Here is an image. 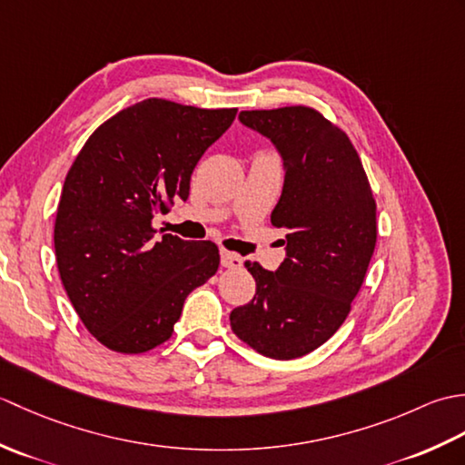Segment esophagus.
Returning <instances> with one entry per match:
<instances>
[{"label": "esophagus", "mask_w": 465, "mask_h": 465, "mask_svg": "<svg viewBox=\"0 0 465 465\" xmlns=\"http://www.w3.org/2000/svg\"><path fill=\"white\" fill-rule=\"evenodd\" d=\"M222 265L227 270H240L242 268V258L238 253L222 250Z\"/></svg>", "instance_id": "34e87169"}]
</instances>
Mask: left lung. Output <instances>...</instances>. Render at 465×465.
<instances>
[{"label": "left lung", "mask_w": 465, "mask_h": 465, "mask_svg": "<svg viewBox=\"0 0 465 465\" xmlns=\"http://www.w3.org/2000/svg\"><path fill=\"white\" fill-rule=\"evenodd\" d=\"M240 122L282 153L285 177L272 223L288 232V245L275 272L245 262L255 295L230 323L265 358L295 360L348 318L378 240L375 200L350 137L313 107L242 112Z\"/></svg>", "instance_id": "left-lung-1"}]
</instances>
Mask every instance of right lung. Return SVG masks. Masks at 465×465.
Wrapping results in <instances>:
<instances>
[{"label":"right lung","mask_w":465,"mask_h":465,"mask_svg":"<svg viewBox=\"0 0 465 465\" xmlns=\"http://www.w3.org/2000/svg\"><path fill=\"white\" fill-rule=\"evenodd\" d=\"M238 110L150 97L104 122L65 175L55 260L67 298L107 350L143 353L172 338L187 295L217 272L213 242L153 230L185 202L197 162Z\"/></svg>","instance_id":"obj_1"}]
</instances>
